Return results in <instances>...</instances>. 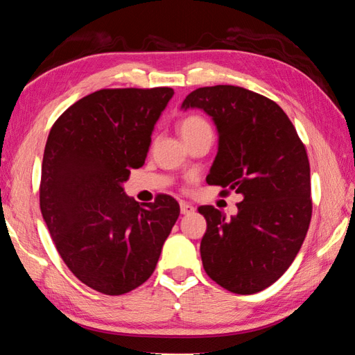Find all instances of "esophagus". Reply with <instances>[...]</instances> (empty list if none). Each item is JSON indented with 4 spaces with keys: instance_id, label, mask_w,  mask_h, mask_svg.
Instances as JSON below:
<instances>
[{
    "instance_id": "34e87169",
    "label": "esophagus",
    "mask_w": 355,
    "mask_h": 355,
    "mask_svg": "<svg viewBox=\"0 0 355 355\" xmlns=\"http://www.w3.org/2000/svg\"><path fill=\"white\" fill-rule=\"evenodd\" d=\"M194 207L191 205V203H186V202H182L180 203V211H182V214H191L194 213Z\"/></svg>"
}]
</instances>
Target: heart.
Returning a JSON list of instances; mask_svg holds the SVG:
<instances>
[{
  "label": "heart",
  "mask_w": 355,
  "mask_h": 355,
  "mask_svg": "<svg viewBox=\"0 0 355 355\" xmlns=\"http://www.w3.org/2000/svg\"><path fill=\"white\" fill-rule=\"evenodd\" d=\"M205 130H211L209 128V123L203 117L196 116V114L184 117L182 122H180V133H182L183 139H189V137L196 136L197 133Z\"/></svg>",
  "instance_id": "b5f03b06"
}]
</instances>
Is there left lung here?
Masks as SVG:
<instances>
[{"instance_id":"8db88e82","label":"left lung","mask_w":355,"mask_h":355,"mask_svg":"<svg viewBox=\"0 0 355 355\" xmlns=\"http://www.w3.org/2000/svg\"><path fill=\"white\" fill-rule=\"evenodd\" d=\"M182 107H200L218 128L207 182L243 197L230 219L211 205L199 208L207 219L203 269L232 293L261 291L290 268L307 235L313 209L307 150L275 101L244 87L196 89Z\"/></svg>"}]
</instances>
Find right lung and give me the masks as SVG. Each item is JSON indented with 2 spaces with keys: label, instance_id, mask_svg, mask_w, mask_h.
<instances>
[{
  "label": "right lung",
  "instance_id": "add662e5",
  "mask_svg": "<svg viewBox=\"0 0 355 355\" xmlns=\"http://www.w3.org/2000/svg\"><path fill=\"white\" fill-rule=\"evenodd\" d=\"M172 95L171 87L101 89L65 110L48 135L40 211L67 268L98 293L142 285L180 216L171 196L139 205L122 188L146 161Z\"/></svg>",
  "mask_w": 355,
  "mask_h": 355
}]
</instances>
